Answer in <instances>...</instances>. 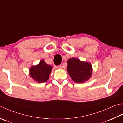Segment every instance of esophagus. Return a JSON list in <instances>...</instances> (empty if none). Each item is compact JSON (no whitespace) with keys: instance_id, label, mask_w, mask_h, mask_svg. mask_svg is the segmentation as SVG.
Here are the masks:
<instances>
[{"instance_id":"obj_1","label":"esophagus","mask_w":123,"mask_h":123,"mask_svg":"<svg viewBox=\"0 0 123 123\" xmlns=\"http://www.w3.org/2000/svg\"><path fill=\"white\" fill-rule=\"evenodd\" d=\"M57 68H58V69H61L63 68V67H62V66L61 64H60V65H59V66H57Z\"/></svg>"}]
</instances>
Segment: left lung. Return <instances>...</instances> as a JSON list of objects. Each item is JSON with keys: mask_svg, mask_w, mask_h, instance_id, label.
Wrapping results in <instances>:
<instances>
[{"mask_svg": "<svg viewBox=\"0 0 123 123\" xmlns=\"http://www.w3.org/2000/svg\"><path fill=\"white\" fill-rule=\"evenodd\" d=\"M67 70L71 79L77 83L87 81L92 76V64L75 57L70 58L67 61Z\"/></svg>", "mask_w": 123, "mask_h": 123, "instance_id": "1", "label": "left lung"}]
</instances>
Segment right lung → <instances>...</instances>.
<instances>
[{"label":"right lung","mask_w":123,"mask_h":123,"mask_svg":"<svg viewBox=\"0 0 123 123\" xmlns=\"http://www.w3.org/2000/svg\"><path fill=\"white\" fill-rule=\"evenodd\" d=\"M52 67L46 63L44 60H41L39 63L29 69V75L35 81L38 83L46 82L49 79Z\"/></svg>","instance_id":"right-lung-1"}]
</instances>
